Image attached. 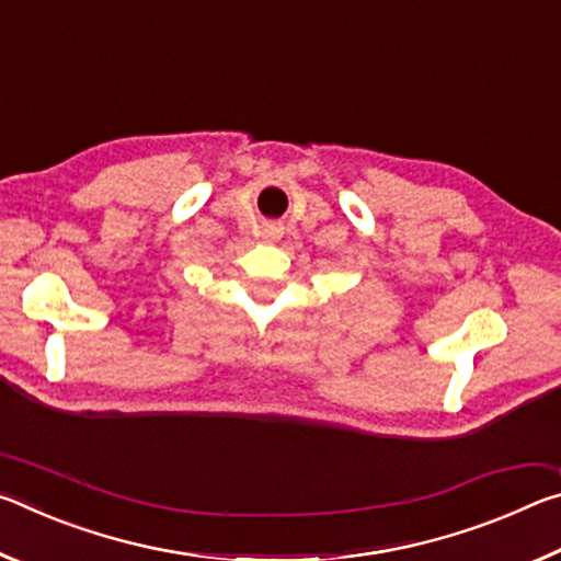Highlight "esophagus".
I'll list each match as a JSON object with an SVG mask.
<instances>
[{
	"instance_id": "34e87169",
	"label": "esophagus",
	"mask_w": 561,
	"mask_h": 561,
	"mask_svg": "<svg viewBox=\"0 0 561 561\" xmlns=\"http://www.w3.org/2000/svg\"><path fill=\"white\" fill-rule=\"evenodd\" d=\"M282 237V227L279 225H264L262 227V240L264 242H277Z\"/></svg>"
}]
</instances>
